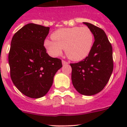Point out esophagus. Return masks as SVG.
<instances>
[{"mask_svg": "<svg viewBox=\"0 0 127 127\" xmlns=\"http://www.w3.org/2000/svg\"><path fill=\"white\" fill-rule=\"evenodd\" d=\"M62 64L63 65H65L69 64V62H67L65 61V60H62Z\"/></svg>", "mask_w": 127, "mask_h": 127, "instance_id": "1", "label": "esophagus"}]
</instances>
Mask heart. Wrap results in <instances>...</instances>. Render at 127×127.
Returning a JSON list of instances; mask_svg holds the SVG:
<instances>
[{
	"label": "heart",
	"instance_id": "heart-1",
	"mask_svg": "<svg viewBox=\"0 0 127 127\" xmlns=\"http://www.w3.org/2000/svg\"><path fill=\"white\" fill-rule=\"evenodd\" d=\"M51 38L53 41L46 40L44 42L51 55H60L65 49L68 58L74 61L87 57L94 43V35L86 26L58 29L53 33Z\"/></svg>",
	"mask_w": 127,
	"mask_h": 127
}]
</instances>
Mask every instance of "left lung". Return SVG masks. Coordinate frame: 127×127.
<instances>
[{
	"mask_svg": "<svg viewBox=\"0 0 127 127\" xmlns=\"http://www.w3.org/2000/svg\"><path fill=\"white\" fill-rule=\"evenodd\" d=\"M92 30L95 41L88 57L70 64L71 79L75 89L84 95H93L102 90L113 70V48L104 30L83 22Z\"/></svg>",
	"mask_w": 127,
	"mask_h": 127,
	"instance_id": "obj_1",
	"label": "left lung"
}]
</instances>
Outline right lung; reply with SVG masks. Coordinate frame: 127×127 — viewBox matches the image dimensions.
I'll use <instances>...</instances> for the list:
<instances>
[{
  "mask_svg": "<svg viewBox=\"0 0 127 127\" xmlns=\"http://www.w3.org/2000/svg\"><path fill=\"white\" fill-rule=\"evenodd\" d=\"M49 31L50 27L29 23L11 40L8 56L11 78L16 87L30 98L44 96L62 67V60L48 55L44 46Z\"/></svg>",
  "mask_w": 127,
  "mask_h": 127,
  "instance_id": "right-lung-1",
  "label": "right lung"
}]
</instances>
